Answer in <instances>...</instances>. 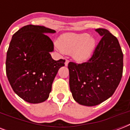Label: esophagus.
<instances>
[{
  "instance_id": "obj_1",
  "label": "esophagus",
  "mask_w": 130,
  "mask_h": 130,
  "mask_svg": "<svg viewBox=\"0 0 130 130\" xmlns=\"http://www.w3.org/2000/svg\"><path fill=\"white\" fill-rule=\"evenodd\" d=\"M68 63H69V61L66 59V60H65V66H67V65H68Z\"/></svg>"
}]
</instances>
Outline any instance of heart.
<instances>
[{
    "label": "heart",
    "mask_w": 130,
    "mask_h": 130,
    "mask_svg": "<svg viewBox=\"0 0 130 130\" xmlns=\"http://www.w3.org/2000/svg\"><path fill=\"white\" fill-rule=\"evenodd\" d=\"M96 47L94 38L88 34L68 33L59 38L57 48L66 54H71L77 61H85L91 57Z\"/></svg>",
    "instance_id": "1"
}]
</instances>
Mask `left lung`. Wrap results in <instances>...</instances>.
Wrapping results in <instances>:
<instances>
[{
    "instance_id": "left-lung-1",
    "label": "left lung",
    "mask_w": 130,
    "mask_h": 130,
    "mask_svg": "<svg viewBox=\"0 0 130 130\" xmlns=\"http://www.w3.org/2000/svg\"><path fill=\"white\" fill-rule=\"evenodd\" d=\"M102 36L90 59L69 62V88L79 105L95 106L110 98L121 81L123 55L117 38L107 29H95Z\"/></svg>"
}]
</instances>
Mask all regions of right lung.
I'll use <instances>...</instances> for the list:
<instances>
[{
    "label": "right lung",
    "mask_w": 130,
    "mask_h": 130,
    "mask_svg": "<svg viewBox=\"0 0 130 130\" xmlns=\"http://www.w3.org/2000/svg\"><path fill=\"white\" fill-rule=\"evenodd\" d=\"M54 29L40 25H27L13 34L7 53L6 73L13 91L29 103L48 99L52 84L65 60L55 61L51 38L45 34Z\"/></svg>",
    "instance_id": "add662e5"
}]
</instances>
